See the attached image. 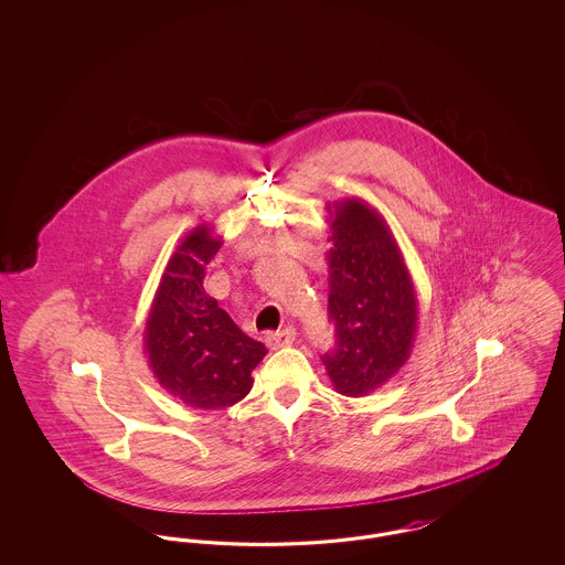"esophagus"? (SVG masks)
I'll list each match as a JSON object with an SVG mask.
<instances>
[{"instance_id":"obj_1","label":"esophagus","mask_w":565,"mask_h":565,"mask_svg":"<svg viewBox=\"0 0 565 565\" xmlns=\"http://www.w3.org/2000/svg\"><path fill=\"white\" fill-rule=\"evenodd\" d=\"M295 339L296 330L292 326H288V328H284V330H277V332H270V334H267L265 343H267V348H269V350H279V348H286V345L295 343Z\"/></svg>"}]
</instances>
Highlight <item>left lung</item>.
<instances>
[{
  "label": "left lung",
  "mask_w": 565,
  "mask_h": 565,
  "mask_svg": "<svg viewBox=\"0 0 565 565\" xmlns=\"http://www.w3.org/2000/svg\"><path fill=\"white\" fill-rule=\"evenodd\" d=\"M328 313L337 348L322 362L343 396H369L396 375L413 350L419 307L403 252L383 215L362 199L326 203Z\"/></svg>",
  "instance_id": "left-lung-1"
}]
</instances>
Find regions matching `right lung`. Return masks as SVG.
Returning a JSON list of instances; mask_svg holds the SVG:
<instances>
[{
    "instance_id": "obj_1",
    "label": "right lung",
    "mask_w": 565,
    "mask_h": 565,
    "mask_svg": "<svg viewBox=\"0 0 565 565\" xmlns=\"http://www.w3.org/2000/svg\"><path fill=\"white\" fill-rule=\"evenodd\" d=\"M220 247L210 224L190 231L164 267L143 328V350L161 387L203 411L245 398L252 371L267 355L203 288L205 265Z\"/></svg>"
}]
</instances>
